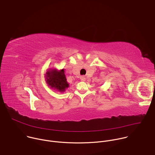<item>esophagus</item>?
<instances>
[{"label":"esophagus","instance_id":"1","mask_svg":"<svg viewBox=\"0 0 155 155\" xmlns=\"http://www.w3.org/2000/svg\"><path fill=\"white\" fill-rule=\"evenodd\" d=\"M80 79L81 81H85L86 80V78L84 77H80Z\"/></svg>","mask_w":155,"mask_h":155}]
</instances>
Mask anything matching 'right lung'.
Wrapping results in <instances>:
<instances>
[{"label":"right lung","mask_w":155,"mask_h":155,"mask_svg":"<svg viewBox=\"0 0 155 155\" xmlns=\"http://www.w3.org/2000/svg\"><path fill=\"white\" fill-rule=\"evenodd\" d=\"M46 78L47 83L51 87L60 92L64 91L65 88L69 87L64 69L60 71H57L56 70L48 71L47 72Z\"/></svg>","instance_id":"add662e5"}]
</instances>
